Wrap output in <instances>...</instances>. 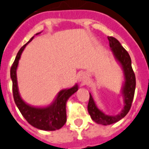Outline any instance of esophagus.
Listing matches in <instances>:
<instances>
[{
	"mask_svg": "<svg viewBox=\"0 0 149 149\" xmlns=\"http://www.w3.org/2000/svg\"><path fill=\"white\" fill-rule=\"evenodd\" d=\"M79 81L81 84H84L87 81V76L84 73H82L79 76Z\"/></svg>",
	"mask_w": 149,
	"mask_h": 149,
	"instance_id": "1",
	"label": "esophagus"
}]
</instances>
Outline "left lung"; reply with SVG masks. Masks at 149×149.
I'll return each instance as SVG.
<instances>
[{"label":"left lung","instance_id":"1","mask_svg":"<svg viewBox=\"0 0 149 149\" xmlns=\"http://www.w3.org/2000/svg\"><path fill=\"white\" fill-rule=\"evenodd\" d=\"M108 40L109 42V47L113 54L114 57L120 65L123 72L124 82L121 88V95L123 98V108L121 112L117 115H107L103 111L98 109L90 93V100L87 105L89 114L93 120H94L95 123L104 126L116 123L127 115L131 108L136 86L135 75L132 68V60L129 54L122 46L118 40L115 37H108Z\"/></svg>","mask_w":149,"mask_h":149}]
</instances>
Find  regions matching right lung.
Wrapping results in <instances>:
<instances>
[{"label":"right lung","instance_id":"add662e5","mask_svg":"<svg viewBox=\"0 0 149 149\" xmlns=\"http://www.w3.org/2000/svg\"><path fill=\"white\" fill-rule=\"evenodd\" d=\"M37 33L35 35H38ZM34 37L29 40L26 44L18 51L13 65L11 68L10 76L12 81V91L15 102L28 123L37 129L45 131H55L61 129L67 120L66 104L68 98L74 94L79 89L77 84L69 89H64L58 93L55 100L49 106L43 107H36L26 104L19 93L17 80V69L21 54L26 45L34 39Z\"/></svg>","mask_w":149,"mask_h":149}]
</instances>
